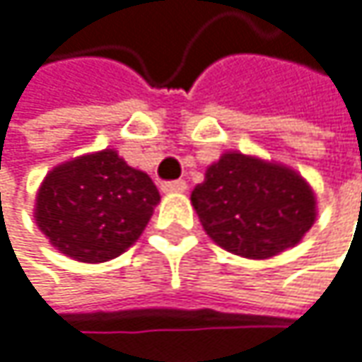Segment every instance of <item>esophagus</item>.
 Returning a JSON list of instances; mask_svg holds the SVG:
<instances>
[{"label": "esophagus", "mask_w": 362, "mask_h": 362, "mask_svg": "<svg viewBox=\"0 0 362 362\" xmlns=\"http://www.w3.org/2000/svg\"><path fill=\"white\" fill-rule=\"evenodd\" d=\"M187 189H189V185L185 182V180H169V182L160 185L163 193H185Z\"/></svg>", "instance_id": "1"}]
</instances>
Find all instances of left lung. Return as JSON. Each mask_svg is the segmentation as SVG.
Wrapping results in <instances>:
<instances>
[{
  "mask_svg": "<svg viewBox=\"0 0 362 362\" xmlns=\"http://www.w3.org/2000/svg\"><path fill=\"white\" fill-rule=\"evenodd\" d=\"M191 202L206 233L246 259L293 248L316 221L314 193L299 173L240 152L208 167Z\"/></svg>",
  "mask_w": 362,
  "mask_h": 362,
  "instance_id": "1",
  "label": "left lung"
}]
</instances>
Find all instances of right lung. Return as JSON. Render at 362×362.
Instances as JSON below:
<instances>
[{"label":"right lung","mask_w":362,"mask_h":362,"mask_svg":"<svg viewBox=\"0 0 362 362\" xmlns=\"http://www.w3.org/2000/svg\"><path fill=\"white\" fill-rule=\"evenodd\" d=\"M160 195L148 173L114 150L54 167L40 187L35 221L50 244L82 263L122 255L146 229Z\"/></svg>","instance_id":"obj_1"}]
</instances>
